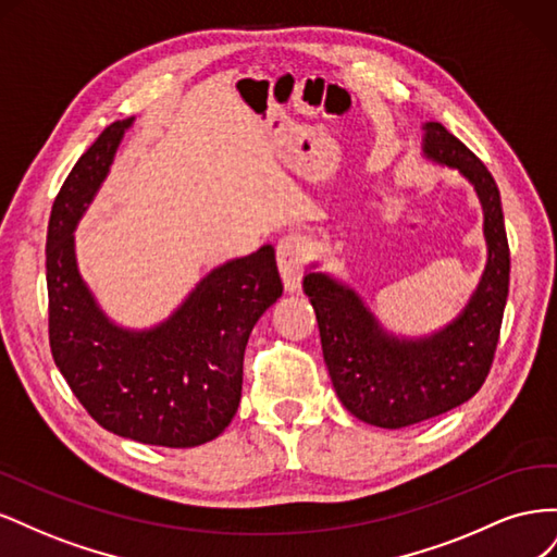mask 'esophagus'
<instances>
[{"label": "esophagus", "mask_w": 557, "mask_h": 557, "mask_svg": "<svg viewBox=\"0 0 557 557\" xmlns=\"http://www.w3.org/2000/svg\"><path fill=\"white\" fill-rule=\"evenodd\" d=\"M276 260L278 272L283 278V285L288 293L299 290L301 274L309 262V242L301 234H285V237L276 246Z\"/></svg>", "instance_id": "1"}]
</instances>
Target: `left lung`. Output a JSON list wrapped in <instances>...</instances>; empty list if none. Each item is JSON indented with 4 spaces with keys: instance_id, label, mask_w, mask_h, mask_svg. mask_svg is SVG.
I'll return each instance as SVG.
<instances>
[{
    "instance_id": "obj_1",
    "label": "left lung",
    "mask_w": 557,
    "mask_h": 557,
    "mask_svg": "<svg viewBox=\"0 0 557 557\" xmlns=\"http://www.w3.org/2000/svg\"><path fill=\"white\" fill-rule=\"evenodd\" d=\"M423 158L458 172L481 201L487 258L460 313L430 334H395L348 283L315 264L301 283L336 397L362 423L383 430L423 423L479 393L509 295V242L495 178L442 123L423 125Z\"/></svg>"
}]
</instances>
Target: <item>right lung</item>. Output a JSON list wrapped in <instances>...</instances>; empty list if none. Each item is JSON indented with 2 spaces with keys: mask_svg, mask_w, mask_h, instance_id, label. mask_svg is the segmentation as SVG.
<instances>
[{
  "mask_svg": "<svg viewBox=\"0 0 557 557\" xmlns=\"http://www.w3.org/2000/svg\"><path fill=\"white\" fill-rule=\"evenodd\" d=\"M132 125L134 115L99 134L50 211V350L72 393L104 430L139 444L193 448L223 434L237 413L248 336L283 295V283L274 246L264 244L213 267L156 325L134 330L109 318L81 276L74 232Z\"/></svg>",
  "mask_w": 557,
  "mask_h": 557,
  "instance_id": "add662e5",
  "label": "right lung"
}]
</instances>
